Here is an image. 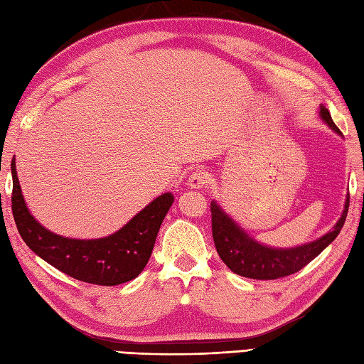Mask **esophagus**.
<instances>
[{
  "label": "esophagus",
  "mask_w": 364,
  "mask_h": 364,
  "mask_svg": "<svg viewBox=\"0 0 364 364\" xmlns=\"http://www.w3.org/2000/svg\"><path fill=\"white\" fill-rule=\"evenodd\" d=\"M208 181H210V175H208L206 170L197 168L189 175L188 186L192 188V189H202V188L206 186Z\"/></svg>",
  "instance_id": "obj_1"
}]
</instances>
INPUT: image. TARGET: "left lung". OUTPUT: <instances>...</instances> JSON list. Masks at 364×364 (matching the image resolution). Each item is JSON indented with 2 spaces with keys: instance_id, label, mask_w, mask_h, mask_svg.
<instances>
[{
  "instance_id": "8db88e82",
  "label": "left lung",
  "mask_w": 364,
  "mask_h": 364,
  "mask_svg": "<svg viewBox=\"0 0 364 364\" xmlns=\"http://www.w3.org/2000/svg\"><path fill=\"white\" fill-rule=\"evenodd\" d=\"M319 117L338 136H343L323 105L319 106ZM347 210H349V194L346 197L341 218L328 233L311 242L289 247V249H278V247L258 242L230 214L223 211V208L215 200H213L211 215L214 245L220 259L235 274L253 278V280H275V278L299 272L301 267H305L326 247L333 242L344 225Z\"/></svg>"
}]
</instances>
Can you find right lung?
<instances>
[{
  "label": "right lung",
  "instance_id": "add662e5",
  "mask_svg": "<svg viewBox=\"0 0 364 364\" xmlns=\"http://www.w3.org/2000/svg\"><path fill=\"white\" fill-rule=\"evenodd\" d=\"M12 170V213L18 233L37 257L60 272L92 284L115 286L142 272L150 259L161 223L173 203L172 192L161 194L115 233L98 239H73L53 233L36 220Z\"/></svg>",
  "mask_w": 364,
  "mask_h": 364
}]
</instances>
